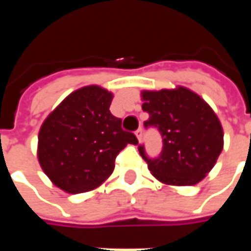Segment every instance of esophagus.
Wrapping results in <instances>:
<instances>
[{
    "label": "esophagus",
    "instance_id": "34e87169",
    "mask_svg": "<svg viewBox=\"0 0 251 251\" xmlns=\"http://www.w3.org/2000/svg\"><path fill=\"white\" fill-rule=\"evenodd\" d=\"M136 136H137V138H138V141H141V138H142V129H141V127H140V129L136 131Z\"/></svg>",
    "mask_w": 251,
    "mask_h": 251
}]
</instances>
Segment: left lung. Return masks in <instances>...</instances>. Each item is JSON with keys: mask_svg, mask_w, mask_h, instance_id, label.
Here are the masks:
<instances>
[{"mask_svg": "<svg viewBox=\"0 0 251 251\" xmlns=\"http://www.w3.org/2000/svg\"><path fill=\"white\" fill-rule=\"evenodd\" d=\"M142 110L149 114L145 127H156L163 151L148 157L144 145L140 154L151 174L164 184L194 185L211 169L223 149V129L208 103L185 87L142 91Z\"/></svg>", "mask_w": 251, "mask_h": 251, "instance_id": "obj_1", "label": "left lung"}]
</instances>
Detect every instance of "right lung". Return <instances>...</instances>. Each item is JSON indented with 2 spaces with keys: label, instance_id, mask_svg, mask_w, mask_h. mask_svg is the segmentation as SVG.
I'll return each mask as SVG.
<instances>
[{
  "label": "right lung",
  "instance_id": "1",
  "mask_svg": "<svg viewBox=\"0 0 251 251\" xmlns=\"http://www.w3.org/2000/svg\"><path fill=\"white\" fill-rule=\"evenodd\" d=\"M113 94L86 86L70 94L47 117L39 131L37 157L44 174L68 194L97 188L114 171L115 157L138 144L110 113Z\"/></svg>",
  "mask_w": 251,
  "mask_h": 251
}]
</instances>
